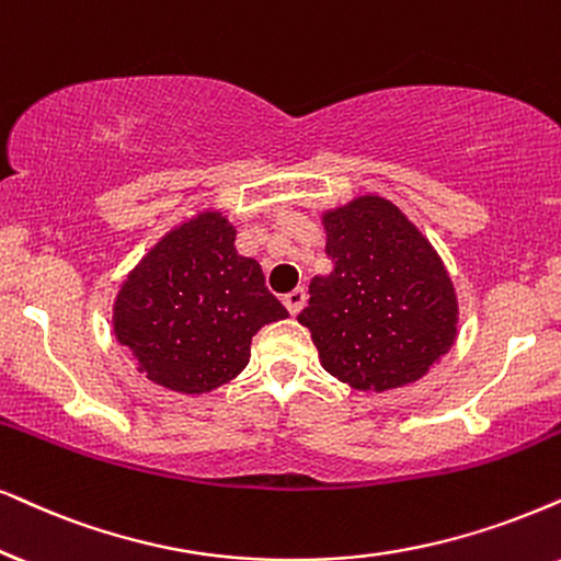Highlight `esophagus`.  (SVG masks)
I'll use <instances>...</instances> for the list:
<instances>
[{
    "label": "esophagus",
    "mask_w": 561,
    "mask_h": 561,
    "mask_svg": "<svg viewBox=\"0 0 561 561\" xmlns=\"http://www.w3.org/2000/svg\"><path fill=\"white\" fill-rule=\"evenodd\" d=\"M282 300H285V308L289 310V316H297L302 310L305 300H308V295H305V287H295L293 293H287Z\"/></svg>",
    "instance_id": "esophagus-1"
}]
</instances>
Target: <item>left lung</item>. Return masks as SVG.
I'll return each mask as SVG.
<instances>
[{
    "instance_id": "1",
    "label": "left lung",
    "mask_w": 561,
    "mask_h": 561,
    "mask_svg": "<svg viewBox=\"0 0 561 561\" xmlns=\"http://www.w3.org/2000/svg\"><path fill=\"white\" fill-rule=\"evenodd\" d=\"M321 222L333 268L310 279L297 321L323 370L357 391L416 382L458 336V297L443 259L386 196H354Z\"/></svg>"
}]
</instances>
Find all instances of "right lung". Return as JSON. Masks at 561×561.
Here are the masks:
<instances>
[{
  "label": "right lung",
  "mask_w": 561,
  "mask_h": 561,
  "mask_svg": "<svg viewBox=\"0 0 561 561\" xmlns=\"http://www.w3.org/2000/svg\"><path fill=\"white\" fill-rule=\"evenodd\" d=\"M236 236L219 209L196 211L141 256L113 300L116 342L168 391L198 396L236 380L251 339L289 316Z\"/></svg>",
  "instance_id": "add662e5"
}]
</instances>
